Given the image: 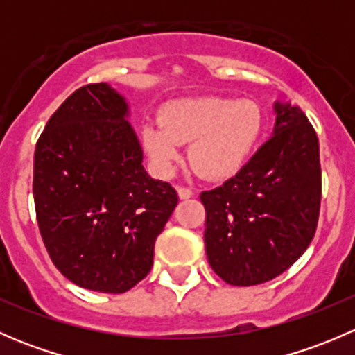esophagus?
<instances>
[{
  "mask_svg": "<svg viewBox=\"0 0 355 355\" xmlns=\"http://www.w3.org/2000/svg\"><path fill=\"white\" fill-rule=\"evenodd\" d=\"M177 192H178V198L180 199H191L192 194H194V192H192L189 187H178Z\"/></svg>",
  "mask_w": 355,
  "mask_h": 355,
  "instance_id": "obj_1",
  "label": "esophagus"
}]
</instances>
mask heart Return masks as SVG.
Wrapping results in <instances>:
<instances>
[{
  "label": "heart",
  "mask_w": 355,
  "mask_h": 355,
  "mask_svg": "<svg viewBox=\"0 0 355 355\" xmlns=\"http://www.w3.org/2000/svg\"><path fill=\"white\" fill-rule=\"evenodd\" d=\"M264 120L249 99L200 98L168 103L159 121L142 127L141 141L159 175H168L189 144V163L207 180L237 175L256 151Z\"/></svg>",
  "instance_id": "obj_1"
}]
</instances>
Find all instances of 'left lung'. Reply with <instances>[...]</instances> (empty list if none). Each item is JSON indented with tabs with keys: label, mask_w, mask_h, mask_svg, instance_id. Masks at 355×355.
I'll return each instance as SVG.
<instances>
[{
	"label": "left lung",
	"mask_w": 355,
	"mask_h": 355,
	"mask_svg": "<svg viewBox=\"0 0 355 355\" xmlns=\"http://www.w3.org/2000/svg\"><path fill=\"white\" fill-rule=\"evenodd\" d=\"M271 137L241 171L200 194L207 261L230 285L288 270L314 237L321 202L320 142L302 110L275 103Z\"/></svg>",
	"instance_id": "obj_1"
}]
</instances>
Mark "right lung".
I'll return each mask as SVG.
<instances>
[{"label": "right lung", "mask_w": 355, "mask_h": 355, "mask_svg": "<svg viewBox=\"0 0 355 355\" xmlns=\"http://www.w3.org/2000/svg\"><path fill=\"white\" fill-rule=\"evenodd\" d=\"M128 105L89 84L49 118L34 153L39 232L62 275L82 288L123 293L151 271L155 242L178 202L142 166Z\"/></svg>", "instance_id": "right-lung-1"}]
</instances>
